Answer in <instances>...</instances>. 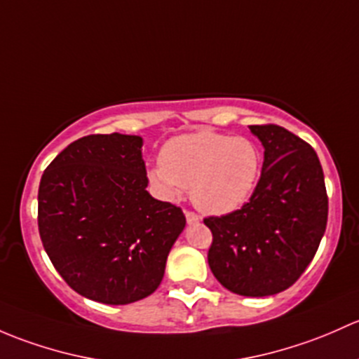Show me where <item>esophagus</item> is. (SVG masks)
<instances>
[{
  "label": "esophagus",
  "instance_id": "obj_1",
  "mask_svg": "<svg viewBox=\"0 0 359 359\" xmlns=\"http://www.w3.org/2000/svg\"><path fill=\"white\" fill-rule=\"evenodd\" d=\"M184 217H187L188 224H197L198 221H201V217H198L195 212H191V210H187V212H184Z\"/></svg>",
  "mask_w": 359,
  "mask_h": 359
}]
</instances>
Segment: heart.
I'll use <instances>...</instances> for the list:
<instances>
[{
  "label": "heart",
  "mask_w": 359,
  "mask_h": 359,
  "mask_svg": "<svg viewBox=\"0 0 359 359\" xmlns=\"http://www.w3.org/2000/svg\"><path fill=\"white\" fill-rule=\"evenodd\" d=\"M259 147L249 138L197 131L175 136L161 150V164L149 169L150 184L164 198L190 188L202 212L224 216L242 209L261 178Z\"/></svg>",
  "instance_id": "heart-1"
}]
</instances>
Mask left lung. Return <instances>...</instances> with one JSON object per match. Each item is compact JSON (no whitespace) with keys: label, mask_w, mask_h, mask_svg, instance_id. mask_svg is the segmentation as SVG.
Here are the masks:
<instances>
[{"label":"left lung","mask_w":359,"mask_h":359,"mask_svg":"<svg viewBox=\"0 0 359 359\" xmlns=\"http://www.w3.org/2000/svg\"><path fill=\"white\" fill-rule=\"evenodd\" d=\"M264 149L256 194L242 209L207 217V261L233 294L266 297L289 289L315 257L327 228L328 198L318 155L275 124L249 126Z\"/></svg>","instance_id":"left-lung-1"}]
</instances>
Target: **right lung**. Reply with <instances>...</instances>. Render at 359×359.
Masks as SVG:
<instances>
[{"instance_id":"obj_1","label":"right lung","mask_w":359,"mask_h":359,"mask_svg":"<svg viewBox=\"0 0 359 359\" xmlns=\"http://www.w3.org/2000/svg\"><path fill=\"white\" fill-rule=\"evenodd\" d=\"M136 135H90L70 143L43 172L38 226L55 269L83 297L131 304L164 278L184 230L180 207L147 191Z\"/></svg>"}]
</instances>
